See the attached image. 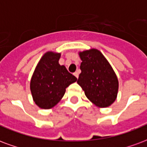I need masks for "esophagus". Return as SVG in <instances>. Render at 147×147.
Wrapping results in <instances>:
<instances>
[{"label":"esophagus","instance_id":"34e87169","mask_svg":"<svg viewBox=\"0 0 147 147\" xmlns=\"http://www.w3.org/2000/svg\"><path fill=\"white\" fill-rule=\"evenodd\" d=\"M79 71H76L74 73V76H75L76 77L77 79H78V78H79Z\"/></svg>","mask_w":147,"mask_h":147}]
</instances>
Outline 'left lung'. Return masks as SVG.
Instances as JSON below:
<instances>
[{"label": "left lung", "instance_id": "obj_1", "mask_svg": "<svg viewBox=\"0 0 147 147\" xmlns=\"http://www.w3.org/2000/svg\"><path fill=\"white\" fill-rule=\"evenodd\" d=\"M82 63L77 83L93 104L98 107L111 106L117 98L118 80L111 65L97 49L79 52Z\"/></svg>", "mask_w": 147, "mask_h": 147}]
</instances>
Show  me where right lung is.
Segmentation results:
<instances>
[{"label": "right lung", "instance_id": "1", "mask_svg": "<svg viewBox=\"0 0 147 147\" xmlns=\"http://www.w3.org/2000/svg\"><path fill=\"white\" fill-rule=\"evenodd\" d=\"M61 53L47 51L35 68L30 90L35 104L42 109L54 107L62 99L66 88L77 79L58 62Z\"/></svg>", "mask_w": 147, "mask_h": 147}]
</instances>
